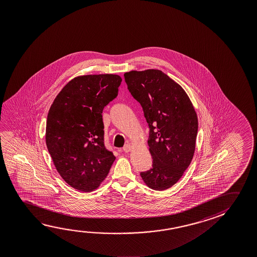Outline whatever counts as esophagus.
Segmentation results:
<instances>
[{
  "label": "esophagus",
  "instance_id": "1",
  "mask_svg": "<svg viewBox=\"0 0 257 257\" xmlns=\"http://www.w3.org/2000/svg\"><path fill=\"white\" fill-rule=\"evenodd\" d=\"M132 146H131L130 144H126L124 147L122 148V151L124 152H129L132 151Z\"/></svg>",
  "mask_w": 257,
  "mask_h": 257
}]
</instances>
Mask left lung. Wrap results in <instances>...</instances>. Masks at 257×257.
<instances>
[{
    "mask_svg": "<svg viewBox=\"0 0 257 257\" xmlns=\"http://www.w3.org/2000/svg\"><path fill=\"white\" fill-rule=\"evenodd\" d=\"M123 76L150 128L152 168L141 172V177L152 189H168L181 178L193 160L197 114L181 86L160 70L132 71Z\"/></svg>",
    "mask_w": 257,
    "mask_h": 257,
    "instance_id": "obj_1",
    "label": "left lung"
}]
</instances>
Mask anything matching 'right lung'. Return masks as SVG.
<instances>
[{
    "label": "right lung",
    "mask_w": 257,
    "mask_h": 257,
    "mask_svg": "<svg viewBox=\"0 0 257 257\" xmlns=\"http://www.w3.org/2000/svg\"><path fill=\"white\" fill-rule=\"evenodd\" d=\"M121 77H76L55 97L47 114L46 143L63 180L81 192L97 188L115 157L104 143L102 112L114 99Z\"/></svg>",
    "instance_id": "right-lung-1"
}]
</instances>
